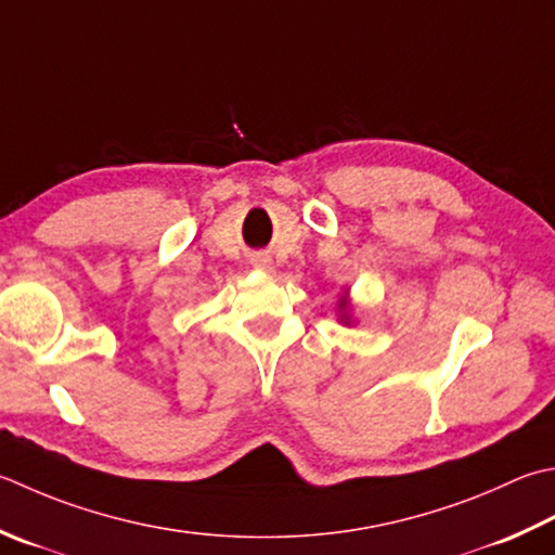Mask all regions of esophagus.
<instances>
[{"instance_id":"34e87169","label":"esophagus","mask_w":555,"mask_h":555,"mask_svg":"<svg viewBox=\"0 0 555 555\" xmlns=\"http://www.w3.org/2000/svg\"><path fill=\"white\" fill-rule=\"evenodd\" d=\"M257 267H259V269H271V264H269V259H267V257H259V259H257Z\"/></svg>"}]
</instances>
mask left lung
Listing matches in <instances>:
<instances>
[{"label":"left lung","mask_w":555,"mask_h":555,"mask_svg":"<svg viewBox=\"0 0 555 555\" xmlns=\"http://www.w3.org/2000/svg\"><path fill=\"white\" fill-rule=\"evenodd\" d=\"M341 308H344V302H341Z\"/></svg>","instance_id":"left-lung-1"}]
</instances>
